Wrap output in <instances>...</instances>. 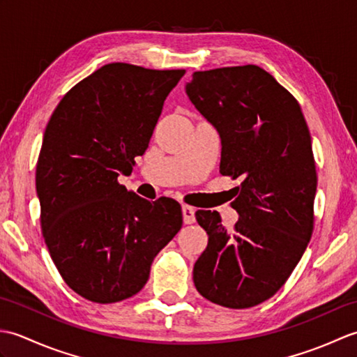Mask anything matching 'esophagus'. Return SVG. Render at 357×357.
<instances>
[{"label": "esophagus", "mask_w": 357, "mask_h": 357, "mask_svg": "<svg viewBox=\"0 0 357 357\" xmlns=\"http://www.w3.org/2000/svg\"><path fill=\"white\" fill-rule=\"evenodd\" d=\"M183 218H184V224H193V222H196L195 208L190 207V206H183Z\"/></svg>", "instance_id": "esophagus-1"}]
</instances>
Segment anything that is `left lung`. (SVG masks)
<instances>
[{
    "instance_id": "1",
    "label": "left lung",
    "mask_w": 357,
    "mask_h": 357,
    "mask_svg": "<svg viewBox=\"0 0 357 357\" xmlns=\"http://www.w3.org/2000/svg\"><path fill=\"white\" fill-rule=\"evenodd\" d=\"M185 93L219 133V172L241 179L231 233L218 211H196L208 244L193 282L213 304L255 307L285 284L312 238V136L294 96L257 66L195 72Z\"/></svg>"
}]
</instances>
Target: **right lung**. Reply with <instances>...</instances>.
Segmentation results:
<instances>
[{
    "instance_id": "obj_1",
    "label": "right lung",
    "mask_w": 357,
    "mask_h": 357,
    "mask_svg": "<svg viewBox=\"0 0 357 357\" xmlns=\"http://www.w3.org/2000/svg\"><path fill=\"white\" fill-rule=\"evenodd\" d=\"M184 73L105 64L64 95L45 127L36 164L43 236L64 282L89 301L113 304L141 291L183 227L176 201L150 202L118 176L147 150Z\"/></svg>"
}]
</instances>
